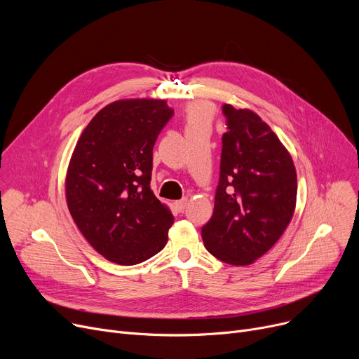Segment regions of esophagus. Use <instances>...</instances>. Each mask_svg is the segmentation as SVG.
<instances>
[{"mask_svg": "<svg viewBox=\"0 0 359 359\" xmlns=\"http://www.w3.org/2000/svg\"><path fill=\"white\" fill-rule=\"evenodd\" d=\"M186 205H187V199H186V198H183V199L175 202V206H176V210H177L179 212H182V211L186 208Z\"/></svg>", "mask_w": 359, "mask_h": 359, "instance_id": "esophagus-1", "label": "esophagus"}]
</instances>
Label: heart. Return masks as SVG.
I'll return each instance as SVG.
<instances>
[{
    "label": "heart",
    "instance_id": "b5f03b06",
    "mask_svg": "<svg viewBox=\"0 0 359 359\" xmlns=\"http://www.w3.org/2000/svg\"><path fill=\"white\" fill-rule=\"evenodd\" d=\"M214 118V109L205 102H196L186 109V129L210 128Z\"/></svg>",
    "mask_w": 359,
    "mask_h": 359
}]
</instances>
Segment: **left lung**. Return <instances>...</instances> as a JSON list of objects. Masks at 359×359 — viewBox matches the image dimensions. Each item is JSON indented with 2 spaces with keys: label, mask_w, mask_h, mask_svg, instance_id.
Returning <instances> with one entry per match:
<instances>
[{
  "label": "left lung",
  "mask_w": 359,
  "mask_h": 359,
  "mask_svg": "<svg viewBox=\"0 0 359 359\" xmlns=\"http://www.w3.org/2000/svg\"><path fill=\"white\" fill-rule=\"evenodd\" d=\"M219 183L214 214L202 227L206 250L234 266L255 263L284 234L297 203L291 154L271 126L250 109L222 107Z\"/></svg>",
  "instance_id": "obj_1"
}]
</instances>
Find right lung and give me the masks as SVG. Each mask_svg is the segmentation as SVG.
<instances>
[{"mask_svg": "<svg viewBox=\"0 0 359 359\" xmlns=\"http://www.w3.org/2000/svg\"><path fill=\"white\" fill-rule=\"evenodd\" d=\"M173 110L163 99H122L84 128L67 168L69 214L90 246L118 265L163 250L173 214L151 191L153 147Z\"/></svg>", "mask_w": 359, "mask_h": 359, "instance_id": "obj_1", "label": "right lung"}]
</instances>
